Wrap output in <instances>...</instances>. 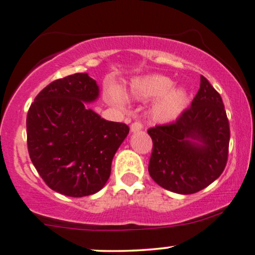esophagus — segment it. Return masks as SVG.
Returning a JSON list of instances; mask_svg holds the SVG:
<instances>
[{"label": "esophagus", "instance_id": "34e87169", "mask_svg": "<svg viewBox=\"0 0 255 255\" xmlns=\"http://www.w3.org/2000/svg\"><path fill=\"white\" fill-rule=\"evenodd\" d=\"M141 129H142V124H141V122H139V121L134 122V124H131V126H130L131 133H135V131H139Z\"/></svg>", "mask_w": 255, "mask_h": 255}]
</instances>
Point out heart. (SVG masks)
I'll return each mask as SVG.
<instances>
[{
	"instance_id": "heart-1",
	"label": "heart",
	"mask_w": 255,
	"mask_h": 255,
	"mask_svg": "<svg viewBox=\"0 0 255 255\" xmlns=\"http://www.w3.org/2000/svg\"><path fill=\"white\" fill-rule=\"evenodd\" d=\"M172 86L174 81L165 75H145L130 81L129 96L140 102L157 98L151 108V118L159 124H169L180 118L189 102L188 91L182 86ZM107 96L111 104L120 108L127 104V98L118 87H109Z\"/></svg>"
}]
</instances>
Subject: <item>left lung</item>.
Listing matches in <instances>:
<instances>
[{
    "mask_svg": "<svg viewBox=\"0 0 255 255\" xmlns=\"http://www.w3.org/2000/svg\"><path fill=\"white\" fill-rule=\"evenodd\" d=\"M147 133L153 142L148 172L168 191L197 193L217 180L227 165L229 121L221 95L203 75L191 107L175 122Z\"/></svg>",
    "mask_w": 255,
    "mask_h": 255,
    "instance_id": "left-lung-1",
    "label": "left lung"
}]
</instances>
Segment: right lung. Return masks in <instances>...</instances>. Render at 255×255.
Returning <instances> with one entry per match:
<instances>
[{
	"instance_id": "add662e5",
	"label": "right lung",
	"mask_w": 255,
	"mask_h": 255,
	"mask_svg": "<svg viewBox=\"0 0 255 255\" xmlns=\"http://www.w3.org/2000/svg\"><path fill=\"white\" fill-rule=\"evenodd\" d=\"M99 87L87 73L52 81L34 98L26 119L27 147L38 174L67 197L95 194L107 183L111 162L129 127L107 121L87 103Z\"/></svg>"
}]
</instances>
